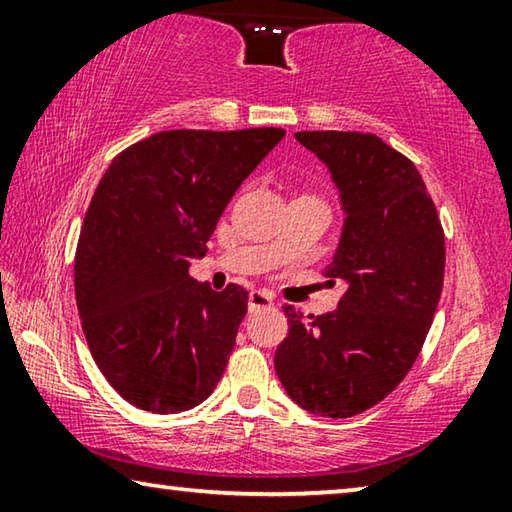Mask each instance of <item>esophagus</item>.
Returning <instances> with one entry per match:
<instances>
[{
  "label": "esophagus",
  "mask_w": 512,
  "mask_h": 512,
  "mask_svg": "<svg viewBox=\"0 0 512 512\" xmlns=\"http://www.w3.org/2000/svg\"><path fill=\"white\" fill-rule=\"evenodd\" d=\"M273 305V298L268 296V293L264 291H250L248 293V311L253 314V311H259V309H266Z\"/></svg>",
  "instance_id": "obj_1"
}]
</instances>
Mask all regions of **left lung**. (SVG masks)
<instances>
[{"mask_svg":"<svg viewBox=\"0 0 512 512\" xmlns=\"http://www.w3.org/2000/svg\"><path fill=\"white\" fill-rule=\"evenodd\" d=\"M296 140L341 192L343 235L323 275L345 293L309 323L282 307L289 334L275 372L305 411L352 418L391 395L418 359L443 291L445 232L420 171L381 137L305 131Z\"/></svg>","mask_w":512,"mask_h":512,"instance_id":"8db88e82","label":"left lung"}]
</instances>
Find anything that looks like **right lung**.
I'll return each instance as SVG.
<instances>
[{
    "instance_id": "add662e5",
    "label": "right lung",
    "mask_w": 512,
    "mask_h": 512,
    "mask_svg": "<svg viewBox=\"0 0 512 512\" xmlns=\"http://www.w3.org/2000/svg\"><path fill=\"white\" fill-rule=\"evenodd\" d=\"M284 137L282 128L162 131L103 173L74 257L85 341L108 384L151 413L212 395L248 311V291L189 275L225 205Z\"/></svg>"
}]
</instances>
